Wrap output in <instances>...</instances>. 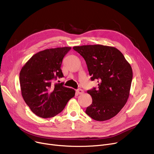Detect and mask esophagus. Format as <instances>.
Here are the masks:
<instances>
[{"mask_svg": "<svg viewBox=\"0 0 154 154\" xmlns=\"http://www.w3.org/2000/svg\"><path fill=\"white\" fill-rule=\"evenodd\" d=\"M76 93L77 94H82L84 93V91L82 89H81V88H79V89H77L76 91Z\"/></svg>", "mask_w": 154, "mask_h": 154, "instance_id": "obj_1", "label": "esophagus"}]
</instances>
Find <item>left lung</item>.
Returning <instances> with one entry per match:
<instances>
[{"label":"left lung","instance_id":"1","mask_svg":"<svg viewBox=\"0 0 154 154\" xmlns=\"http://www.w3.org/2000/svg\"><path fill=\"white\" fill-rule=\"evenodd\" d=\"M86 62L91 80H97L98 88L87 91L92 103L85 113L97 121L116 116L126 103L132 80V69L117 48L102 45L75 46Z\"/></svg>","mask_w":154,"mask_h":154}]
</instances>
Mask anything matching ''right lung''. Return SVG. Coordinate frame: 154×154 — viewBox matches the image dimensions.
<instances>
[{
  "label": "right lung",
  "mask_w": 154,
  "mask_h": 154,
  "mask_svg": "<svg viewBox=\"0 0 154 154\" xmlns=\"http://www.w3.org/2000/svg\"><path fill=\"white\" fill-rule=\"evenodd\" d=\"M70 47L49 48L40 51L22 68L20 84L22 97L32 112L42 118H51L61 112L75 91L53 84L63 77L61 70L63 58Z\"/></svg>",
  "instance_id": "1"
}]
</instances>
